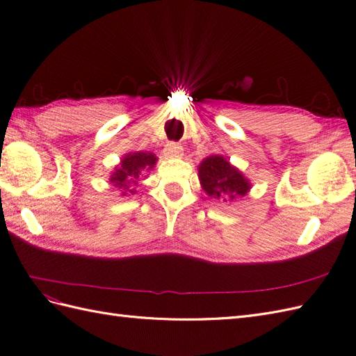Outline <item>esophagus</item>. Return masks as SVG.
<instances>
[{
	"label": "esophagus",
	"instance_id": "34e87169",
	"mask_svg": "<svg viewBox=\"0 0 356 356\" xmlns=\"http://www.w3.org/2000/svg\"><path fill=\"white\" fill-rule=\"evenodd\" d=\"M165 154L169 159H179L182 156V147L175 144V143H170L168 144V147L165 148Z\"/></svg>",
	"mask_w": 356,
	"mask_h": 356
}]
</instances>
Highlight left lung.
Wrapping results in <instances>:
<instances>
[{"instance_id":"left-lung-1","label":"left lung","mask_w":356,"mask_h":356,"mask_svg":"<svg viewBox=\"0 0 356 356\" xmlns=\"http://www.w3.org/2000/svg\"><path fill=\"white\" fill-rule=\"evenodd\" d=\"M197 172L203 191L212 199L233 202L246 196L251 190L250 179L224 156L212 154L203 159Z\"/></svg>"}]
</instances>
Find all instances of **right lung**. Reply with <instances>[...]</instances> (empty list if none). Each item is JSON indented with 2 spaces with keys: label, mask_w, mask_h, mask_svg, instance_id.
I'll use <instances>...</instances> for the list:
<instances>
[{
  "label": "right lung",
  "mask_w": 356,
  "mask_h": 356,
  "mask_svg": "<svg viewBox=\"0 0 356 356\" xmlns=\"http://www.w3.org/2000/svg\"><path fill=\"white\" fill-rule=\"evenodd\" d=\"M157 160L159 159L152 152L127 153L123 156L120 163L114 168L110 181L117 190H120L122 196L135 195V188H132V186H135L141 177L147 178V172L156 166Z\"/></svg>",
  "instance_id": "add662e5"
}]
</instances>
